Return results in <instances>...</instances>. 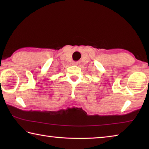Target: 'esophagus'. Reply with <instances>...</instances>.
Returning a JSON list of instances; mask_svg holds the SVG:
<instances>
[{
    "mask_svg": "<svg viewBox=\"0 0 149 149\" xmlns=\"http://www.w3.org/2000/svg\"><path fill=\"white\" fill-rule=\"evenodd\" d=\"M72 65H78V62H72Z\"/></svg>",
    "mask_w": 149,
    "mask_h": 149,
    "instance_id": "1",
    "label": "esophagus"
}]
</instances>
